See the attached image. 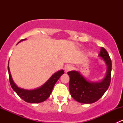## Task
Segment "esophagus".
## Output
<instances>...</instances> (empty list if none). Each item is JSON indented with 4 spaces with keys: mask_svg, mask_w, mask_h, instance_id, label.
I'll return each mask as SVG.
<instances>
[{
    "mask_svg": "<svg viewBox=\"0 0 123 123\" xmlns=\"http://www.w3.org/2000/svg\"><path fill=\"white\" fill-rule=\"evenodd\" d=\"M72 69H73V67H72L71 65H69H69H67L65 67V71L66 73H67V72L71 71Z\"/></svg>",
    "mask_w": 123,
    "mask_h": 123,
    "instance_id": "esophagus-1",
    "label": "esophagus"
}]
</instances>
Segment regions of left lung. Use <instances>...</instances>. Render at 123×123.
I'll list each match as a JSON object with an SVG mask.
<instances>
[{
  "instance_id": "left-lung-1",
  "label": "left lung",
  "mask_w": 123,
  "mask_h": 123,
  "mask_svg": "<svg viewBox=\"0 0 123 123\" xmlns=\"http://www.w3.org/2000/svg\"><path fill=\"white\" fill-rule=\"evenodd\" d=\"M99 56L107 65L105 78L98 82L89 81L77 71L68 72L69 76V89L71 95L76 101L82 104H92L104 95L110 86L112 62L107 51L101 47Z\"/></svg>"
}]
</instances>
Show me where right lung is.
I'll return each mask as SVG.
<instances>
[{
  "label": "right lung",
  "instance_id": "1",
  "mask_svg": "<svg viewBox=\"0 0 123 123\" xmlns=\"http://www.w3.org/2000/svg\"><path fill=\"white\" fill-rule=\"evenodd\" d=\"M25 39L21 40L18 43ZM8 69L9 82L12 89L17 93V95L22 99H23L27 102L31 103V104H37V103L42 102L46 100L50 96L53 88H54L56 81H58L59 77L64 73V71L63 69L58 71L56 73L53 74L51 77L44 85H42L40 87L37 88L36 89H33V90H26V89L18 87L13 82L12 76H11V72H10L9 70V63Z\"/></svg>",
  "mask_w": 123,
  "mask_h": 123
}]
</instances>
